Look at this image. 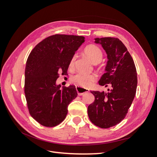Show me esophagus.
I'll return each mask as SVG.
<instances>
[{
    "mask_svg": "<svg viewBox=\"0 0 157 157\" xmlns=\"http://www.w3.org/2000/svg\"><path fill=\"white\" fill-rule=\"evenodd\" d=\"M76 88H77V91L78 96H82V95H83L84 93H86V92H89V90L80 88V87H78V86L76 87Z\"/></svg>",
    "mask_w": 157,
    "mask_h": 157,
    "instance_id": "obj_1",
    "label": "esophagus"
}]
</instances>
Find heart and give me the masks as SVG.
I'll use <instances>...</instances> for the list:
<instances>
[{
    "instance_id": "1",
    "label": "heart",
    "mask_w": 157,
    "mask_h": 157,
    "mask_svg": "<svg viewBox=\"0 0 157 157\" xmlns=\"http://www.w3.org/2000/svg\"><path fill=\"white\" fill-rule=\"evenodd\" d=\"M84 53L88 58L90 59L94 63H98L100 62L103 54L101 50L98 46L90 44L88 45L84 50ZM77 56L74 55L71 59L69 62V67L73 68L75 65V62ZM97 79V75L96 74H82L78 73L71 78V82L77 86H81L84 88H88L92 85V84L96 81Z\"/></svg>"
}]
</instances>
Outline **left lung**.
Returning a JSON list of instances; mask_svg holds the SVG:
<instances>
[{"label": "left lung", "instance_id": "obj_1", "mask_svg": "<svg viewBox=\"0 0 157 157\" xmlns=\"http://www.w3.org/2000/svg\"><path fill=\"white\" fill-rule=\"evenodd\" d=\"M107 55V63L99 84L111 86L109 92L92 91L94 101L88 107L90 121L101 128L117 125L125 118L135 97L137 77L136 68L124 44L117 38L95 39Z\"/></svg>", "mask_w": 157, "mask_h": 157}]
</instances>
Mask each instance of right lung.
Here are the masks:
<instances>
[{
    "label": "right lung",
    "mask_w": 157,
    "mask_h": 157,
    "mask_svg": "<svg viewBox=\"0 0 157 157\" xmlns=\"http://www.w3.org/2000/svg\"><path fill=\"white\" fill-rule=\"evenodd\" d=\"M84 37L54 35L39 42L28 57L24 92L28 109L34 119L46 127L59 124L67 116L69 103L77 96L73 85L56 84L59 74L67 75L71 59Z\"/></svg>",
    "instance_id": "add662e5"
}]
</instances>
